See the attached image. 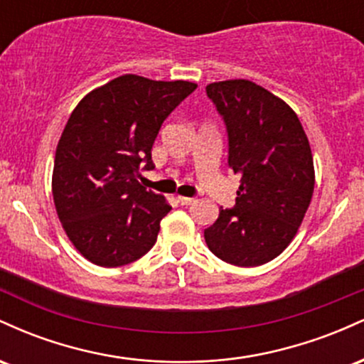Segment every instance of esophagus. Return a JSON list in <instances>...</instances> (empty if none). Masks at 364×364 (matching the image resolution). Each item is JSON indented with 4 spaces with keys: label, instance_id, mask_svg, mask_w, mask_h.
Masks as SVG:
<instances>
[{
    "label": "esophagus",
    "instance_id": "esophagus-1",
    "mask_svg": "<svg viewBox=\"0 0 364 364\" xmlns=\"http://www.w3.org/2000/svg\"><path fill=\"white\" fill-rule=\"evenodd\" d=\"M176 200H178V203H181V205H191V203H195V198H191V196L179 195Z\"/></svg>",
    "mask_w": 364,
    "mask_h": 364
}]
</instances>
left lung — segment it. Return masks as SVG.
I'll use <instances>...</instances> for the list:
<instances>
[{"label":"left lung","instance_id":"obj_1","mask_svg":"<svg viewBox=\"0 0 364 364\" xmlns=\"http://www.w3.org/2000/svg\"><path fill=\"white\" fill-rule=\"evenodd\" d=\"M207 95L224 118L229 168L241 179L235 208H220L205 243L231 265H263L289 246L310 207V141L296 112L257 83L214 82Z\"/></svg>","mask_w":364,"mask_h":364}]
</instances>
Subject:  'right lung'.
Wrapping results in <instances>:
<instances>
[{"label": "right lung", "mask_w": 364, "mask_h": 364, "mask_svg": "<svg viewBox=\"0 0 364 364\" xmlns=\"http://www.w3.org/2000/svg\"><path fill=\"white\" fill-rule=\"evenodd\" d=\"M196 83L121 75L77 104L58 141L53 198L78 253L101 267L139 260L171 210L139 183L161 124Z\"/></svg>", "instance_id": "obj_1"}]
</instances>
